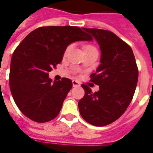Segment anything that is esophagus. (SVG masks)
Instances as JSON below:
<instances>
[{
  "mask_svg": "<svg viewBox=\"0 0 153 153\" xmlns=\"http://www.w3.org/2000/svg\"><path fill=\"white\" fill-rule=\"evenodd\" d=\"M72 84H73V86H80V82L77 80H73L72 81Z\"/></svg>",
  "mask_w": 153,
  "mask_h": 153,
  "instance_id": "esophagus-1",
  "label": "esophagus"
}]
</instances>
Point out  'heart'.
Segmentation results:
<instances>
[{"instance_id": "obj_1", "label": "heart", "mask_w": 153, "mask_h": 153, "mask_svg": "<svg viewBox=\"0 0 153 153\" xmlns=\"http://www.w3.org/2000/svg\"><path fill=\"white\" fill-rule=\"evenodd\" d=\"M71 48V45L67 47V49H66V51H65V54H67V53H68V51H70ZM85 50H96V48L93 46H87L86 48V49H85Z\"/></svg>"}]
</instances>
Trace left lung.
Returning a JSON list of instances; mask_svg holds the SVG:
<instances>
[{"mask_svg":"<svg viewBox=\"0 0 153 153\" xmlns=\"http://www.w3.org/2000/svg\"><path fill=\"white\" fill-rule=\"evenodd\" d=\"M82 29L91 34L100 47L101 64L91 75L99 91L92 92L82 84L85 95L79 102L82 118L94 126L111 124L125 113L134 95L138 69L133 50L112 32L98 28Z\"/></svg>","mask_w":153,"mask_h":153,"instance_id":"8db88e82","label":"left lung"}]
</instances>
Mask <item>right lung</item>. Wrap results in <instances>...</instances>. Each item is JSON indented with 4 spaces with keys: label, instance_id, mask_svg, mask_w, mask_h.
<instances>
[{
    "label": "right lung",
    "instance_id": "right-lung-1",
    "mask_svg": "<svg viewBox=\"0 0 153 153\" xmlns=\"http://www.w3.org/2000/svg\"><path fill=\"white\" fill-rule=\"evenodd\" d=\"M92 39L74 26L38 27L23 39L12 56L9 86L24 115L39 123L58 116L72 82L67 78L52 82L48 73L62 62L67 46Z\"/></svg>",
    "mask_w": 153,
    "mask_h": 153
}]
</instances>
